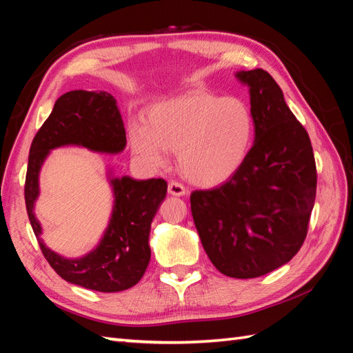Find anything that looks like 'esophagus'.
I'll use <instances>...</instances> for the list:
<instances>
[{
    "instance_id": "1",
    "label": "esophagus",
    "mask_w": 353,
    "mask_h": 353,
    "mask_svg": "<svg viewBox=\"0 0 353 353\" xmlns=\"http://www.w3.org/2000/svg\"><path fill=\"white\" fill-rule=\"evenodd\" d=\"M168 192L171 194V196L182 197V196H185V194H186V188H185V186H183L182 183L172 181V182H170V185H168Z\"/></svg>"
}]
</instances>
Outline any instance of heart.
I'll return each mask as SVG.
<instances>
[{
	"mask_svg": "<svg viewBox=\"0 0 353 353\" xmlns=\"http://www.w3.org/2000/svg\"><path fill=\"white\" fill-rule=\"evenodd\" d=\"M254 117L239 97L192 89L153 104L144 124L129 125L132 152L152 168L177 153L179 168L192 183L215 186L241 170L254 142Z\"/></svg>",
	"mask_w": 353,
	"mask_h": 353,
	"instance_id": "heart-1",
	"label": "heart"
}]
</instances>
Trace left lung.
<instances>
[{"label": "left lung", "instance_id": "obj_1", "mask_svg": "<svg viewBox=\"0 0 353 353\" xmlns=\"http://www.w3.org/2000/svg\"><path fill=\"white\" fill-rule=\"evenodd\" d=\"M256 124L250 156L220 186L191 194L201 245L220 273L250 279L287 264L301 250L317 190L305 127L264 70L238 71Z\"/></svg>", "mask_w": 353, "mask_h": 353}]
</instances>
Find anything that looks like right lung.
<instances>
[{
	"instance_id": "obj_1",
	"label": "right lung",
	"mask_w": 353,
	"mask_h": 353,
	"mask_svg": "<svg viewBox=\"0 0 353 353\" xmlns=\"http://www.w3.org/2000/svg\"><path fill=\"white\" fill-rule=\"evenodd\" d=\"M125 144L124 123L114 97L104 91L77 89L57 99L30 147L26 206L34 235L52 270L66 282L88 290L117 292L141 281L152 256L150 228L167 196V182L163 179L117 177L109 168L108 181L114 205L108 228L91 252L80 258H65L51 250L41 238L42 226L34 214L41 194L39 174L54 148L76 145L95 153L118 154Z\"/></svg>"
}]
</instances>
